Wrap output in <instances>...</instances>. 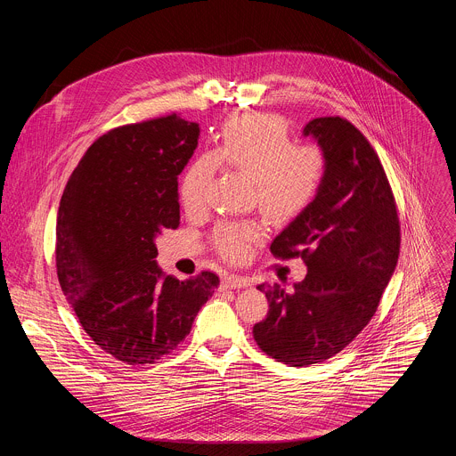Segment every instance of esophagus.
<instances>
[{
	"instance_id": "esophagus-1",
	"label": "esophagus",
	"mask_w": 456,
	"mask_h": 456,
	"mask_svg": "<svg viewBox=\"0 0 456 456\" xmlns=\"http://www.w3.org/2000/svg\"><path fill=\"white\" fill-rule=\"evenodd\" d=\"M224 285L229 287V289H247V287L252 285V281L247 276H234V274H231V276H227L224 280Z\"/></svg>"
}]
</instances>
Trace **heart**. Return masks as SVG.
<instances>
[{
  "mask_svg": "<svg viewBox=\"0 0 456 456\" xmlns=\"http://www.w3.org/2000/svg\"><path fill=\"white\" fill-rule=\"evenodd\" d=\"M218 164L252 178L259 209L274 222L305 213L321 191L327 159L317 146L292 144L287 122L276 115L252 113L229 120L213 155L192 160L180 180V202L187 213L200 211ZM257 224L222 222L213 241L231 262L243 259L262 238Z\"/></svg>",
  "mask_w": 456,
  "mask_h": 456,
  "instance_id": "heart-1",
  "label": "heart"
}]
</instances>
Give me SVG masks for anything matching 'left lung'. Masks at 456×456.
Returning a JSON list of instances; mask_svg holds the SVG:
<instances>
[{
  "label": "left lung",
  "mask_w": 456,
  "mask_h": 456,
  "mask_svg": "<svg viewBox=\"0 0 456 456\" xmlns=\"http://www.w3.org/2000/svg\"><path fill=\"white\" fill-rule=\"evenodd\" d=\"M327 159L312 206L273 241L278 257L301 256L303 281L257 285L269 301L254 324L267 355L308 366L350 345L373 317L399 259L401 227L382 164L359 129L341 117H317L303 127Z\"/></svg>",
  "instance_id": "obj_1"
}]
</instances>
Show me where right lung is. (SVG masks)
I'll return each instance as SVG.
<instances>
[{"label":"right lung","mask_w":456,"mask_h":456,"mask_svg":"<svg viewBox=\"0 0 456 456\" xmlns=\"http://www.w3.org/2000/svg\"><path fill=\"white\" fill-rule=\"evenodd\" d=\"M200 126L178 115L99 137L74 169L55 225L57 278L85 332L127 364L176 348L220 280H176L157 264V236L180 222L178 175Z\"/></svg>","instance_id":"1"}]
</instances>
